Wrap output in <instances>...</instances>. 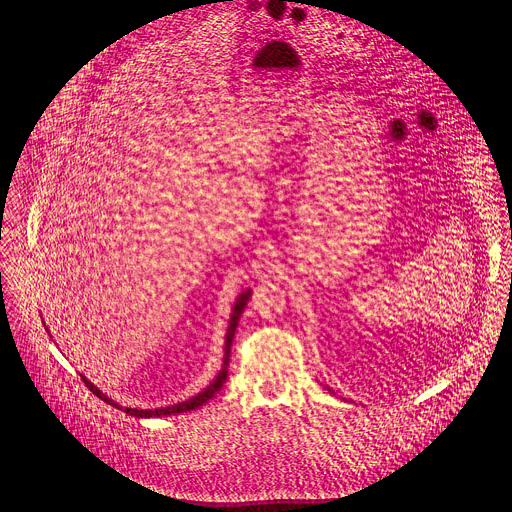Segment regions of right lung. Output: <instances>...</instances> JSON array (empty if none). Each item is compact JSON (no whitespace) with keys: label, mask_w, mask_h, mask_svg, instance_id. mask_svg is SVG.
<instances>
[{"label":"right lung","mask_w":512,"mask_h":512,"mask_svg":"<svg viewBox=\"0 0 512 512\" xmlns=\"http://www.w3.org/2000/svg\"><path fill=\"white\" fill-rule=\"evenodd\" d=\"M248 297H250V292L242 293L240 297H238V301H236V305H234V309H232V317H230V327H228V333H226V343H224V366H222V370L219 372V376L201 392V394H197L195 398H191V400H187V402H181V404H175V406H169V408H161V410H136V408H120L116 402H112L110 398H106L92 382H88L84 376H82V380H84V384L88 386V390L92 392V394H96L100 400H104L106 404H112V406H116V408H120V410H124L126 414H130V416H136V418H153V416H171V414H183V412H191V410H197L199 406H203L207 400H211L217 392H219L220 388H222V384L226 382V376H228V361H230V347H232V339H234V331H236V325H238V319H240V315H242V311H244V307H246V301H248Z\"/></svg>","instance_id":"obj_1"}]
</instances>
